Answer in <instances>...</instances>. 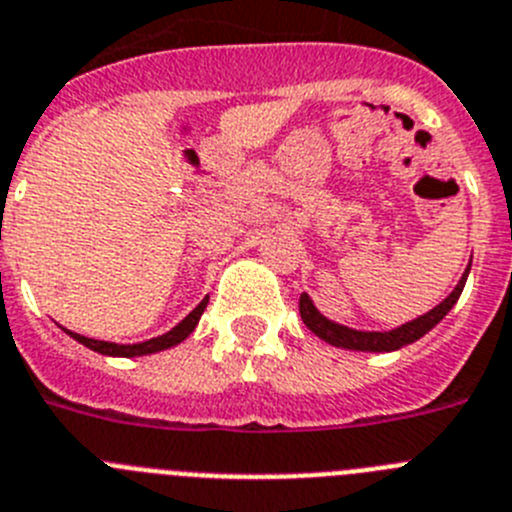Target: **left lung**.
<instances>
[{"label": "left lung", "instance_id": "obj_1", "mask_svg": "<svg viewBox=\"0 0 512 512\" xmlns=\"http://www.w3.org/2000/svg\"><path fill=\"white\" fill-rule=\"evenodd\" d=\"M467 275H469V265H467V273L462 275L459 285L451 290V296L446 301H441L434 311L423 313L421 319H413L408 324L398 326L393 331H354L347 329V326H339L334 321L324 319L316 308H313L311 298L306 293H301V301H298V308H301V319L313 334L324 339V342L334 344V347H344V349H359V352H393V349L405 347V344H413L416 339H421L423 334L434 329L441 319H444L446 313L451 311V306L459 301L462 296L464 283H467Z\"/></svg>", "mask_w": 512, "mask_h": 512}]
</instances>
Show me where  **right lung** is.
<instances>
[{"mask_svg":"<svg viewBox=\"0 0 512 512\" xmlns=\"http://www.w3.org/2000/svg\"><path fill=\"white\" fill-rule=\"evenodd\" d=\"M204 308H206V301H201L199 306L193 308L186 319H183L181 324L176 326V329H170L168 334L155 336V339H150V342H142V344L96 342V339H89V336H81V334H73V331H68V334H71L76 342H81L84 347L94 349V352H99V354H109V357H140V354H153V352H160V349L173 347V344H181L183 339H186V336L191 334L193 329H196V324H199Z\"/></svg>","mask_w":512,"mask_h":512,"instance_id":"right-lung-1","label":"right lung"}]
</instances>
